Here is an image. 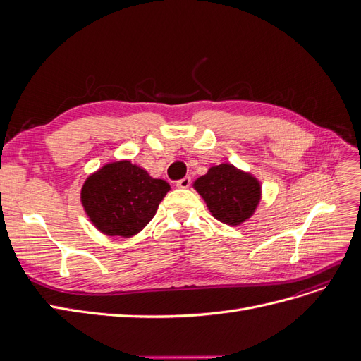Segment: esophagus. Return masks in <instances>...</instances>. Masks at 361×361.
<instances>
[{
  "mask_svg": "<svg viewBox=\"0 0 361 361\" xmlns=\"http://www.w3.org/2000/svg\"><path fill=\"white\" fill-rule=\"evenodd\" d=\"M176 185H178L179 188H188L190 185H191V178H190V176H185L183 179L178 180V182H176Z\"/></svg>",
  "mask_w": 361,
  "mask_h": 361,
  "instance_id": "esophagus-1",
  "label": "esophagus"
}]
</instances>
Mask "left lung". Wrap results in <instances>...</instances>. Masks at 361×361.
I'll return each instance as SVG.
<instances>
[{
	"label": "left lung",
	"instance_id": "8db88e82",
	"mask_svg": "<svg viewBox=\"0 0 361 361\" xmlns=\"http://www.w3.org/2000/svg\"><path fill=\"white\" fill-rule=\"evenodd\" d=\"M192 188L204 200L207 211L227 226H241L256 212L262 200L260 180L231 162L211 166Z\"/></svg>",
	"mask_w": 361,
	"mask_h": 361
}]
</instances>
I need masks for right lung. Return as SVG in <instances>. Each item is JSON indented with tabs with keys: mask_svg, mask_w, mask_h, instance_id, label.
Instances as JSON below:
<instances>
[{
	"mask_svg": "<svg viewBox=\"0 0 361 361\" xmlns=\"http://www.w3.org/2000/svg\"><path fill=\"white\" fill-rule=\"evenodd\" d=\"M170 190L166 180L152 178L135 162L118 159L87 176L80 199L101 233L130 238L149 224Z\"/></svg>",
	"mask_w": 361,
	"mask_h": 361,
	"instance_id": "1",
	"label": "right lung"
}]
</instances>
